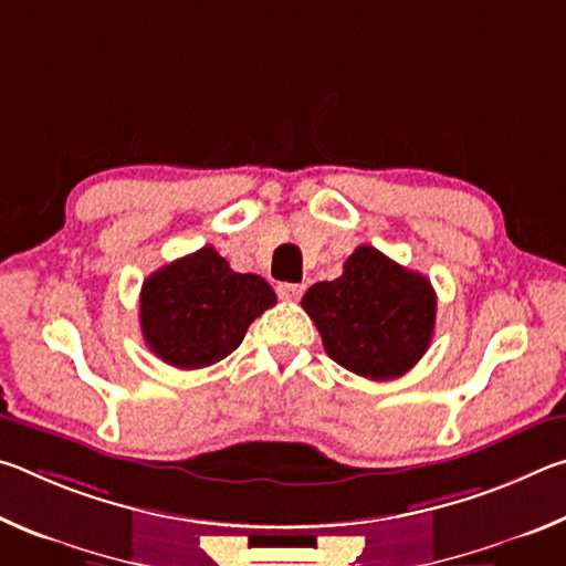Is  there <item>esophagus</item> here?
<instances>
[{"label": "esophagus", "instance_id": "esophagus-1", "mask_svg": "<svg viewBox=\"0 0 566 566\" xmlns=\"http://www.w3.org/2000/svg\"><path fill=\"white\" fill-rule=\"evenodd\" d=\"M276 294H280L282 300H286V302H294V300H300V296L304 294V284L282 282L280 286H276Z\"/></svg>", "mask_w": 566, "mask_h": 566}]
</instances>
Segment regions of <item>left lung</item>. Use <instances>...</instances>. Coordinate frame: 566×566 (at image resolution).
Instances as JSON below:
<instances>
[{"label":"left lung","instance_id":"8db88e82","mask_svg":"<svg viewBox=\"0 0 566 566\" xmlns=\"http://www.w3.org/2000/svg\"><path fill=\"white\" fill-rule=\"evenodd\" d=\"M329 357L354 375L397 379L424 357L434 334L432 282L361 244L342 276L317 282L302 300Z\"/></svg>","mask_w":566,"mask_h":566}]
</instances>
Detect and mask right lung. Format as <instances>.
I'll use <instances>...</instances> for the list:
<instances>
[{
	"instance_id": "add662e5",
	"label": "right lung",
	"mask_w": 566,
	"mask_h": 566,
	"mask_svg": "<svg viewBox=\"0 0 566 566\" xmlns=\"http://www.w3.org/2000/svg\"><path fill=\"white\" fill-rule=\"evenodd\" d=\"M274 304L260 274H239L214 247H202L142 284V337L171 367L202 369L232 354L249 324Z\"/></svg>"
}]
</instances>
